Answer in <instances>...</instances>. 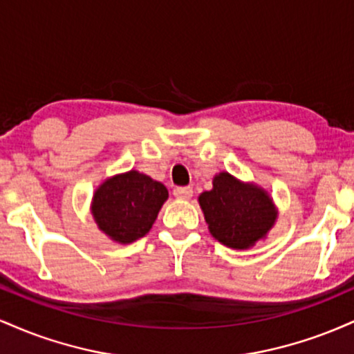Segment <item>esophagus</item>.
Returning a JSON list of instances; mask_svg holds the SVG:
<instances>
[{
	"mask_svg": "<svg viewBox=\"0 0 354 354\" xmlns=\"http://www.w3.org/2000/svg\"><path fill=\"white\" fill-rule=\"evenodd\" d=\"M173 194L178 200H189L193 196V188H189V186H180V188H174Z\"/></svg>",
	"mask_w": 354,
	"mask_h": 354,
	"instance_id": "esophagus-1",
	"label": "esophagus"
}]
</instances>
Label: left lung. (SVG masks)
I'll return each instance as SVG.
<instances>
[{
  "label": "left lung",
  "instance_id": "1",
  "mask_svg": "<svg viewBox=\"0 0 354 354\" xmlns=\"http://www.w3.org/2000/svg\"><path fill=\"white\" fill-rule=\"evenodd\" d=\"M205 221L216 241L231 250H250L266 239L278 208L265 188L228 171L214 174L213 188L198 196Z\"/></svg>",
  "mask_w": 354,
  "mask_h": 354
}]
</instances>
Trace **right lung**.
<instances>
[{"mask_svg":"<svg viewBox=\"0 0 354 354\" xmlns=\"http://www.w3.org/2000/svg\"><path fill=\"white\" fill-rule=\"evenodd\" d=\"M168 200L163 183L136 169L106 178L93 193L91 216L111 241L129 245L143 238Z\"/></svg>","mask_w":354,"mask_h":354,"instance_id":"1","label":"right lung"}]
</instances>
